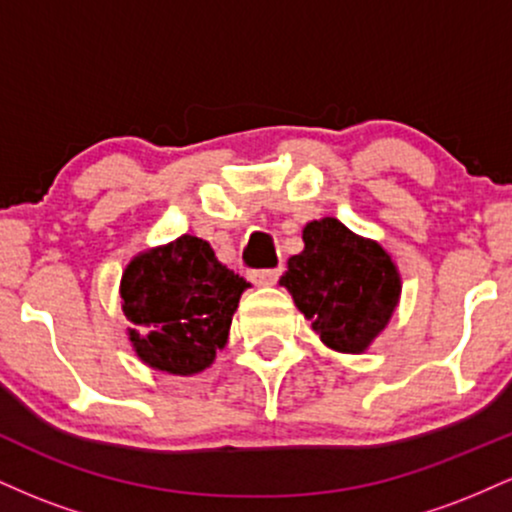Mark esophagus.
<instances>
[{"label":"esophagus","mask_w":512,"mask_h":512,"mask_svg":"<svg viewBox=\"0 0 512 512\" xmlns=\"http://www.w3.org/2000/svg\"><path fill=\"white\" fill-rule=\"evenodd\" d=\"M281 276V267L276 269H257V272L250 274V279L255 281L257 286H274Z\"/></svg>","instance_id":"esophagus-1"}]
</instances>
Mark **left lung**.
I'll return each mask as SVG.
<instances>
[{
    "label": "left lung",
    "instance_id": "left-lung-1",
    "mask_svg": "<svg viewBox=\"0 0 512 512\" xmlns=\"http://www.w3.org/2000/svg\"><path fill=\"white\" fill-rule=\"evenodd\" d=\"M303 243L279 284L313 322L322 344L342 354H363L399 303L397 264L383 245L356 236L332 216L310 221Z\"/></svg>",
    "mask_w": 512,
    "mask_h": 512
}]
</instances>
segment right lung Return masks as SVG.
I'll list each match as a JSON object with an SVG mask.
<instances>
[{
    "instance_id": "obj_1",
    "label": "right lung",
    "mask_w": 512,
    "mask_h": 512,
    "mask_svg": "<svg viewBox=\"0 0 512 512\" xmlns=\"http://www.w3.org/2000/svg\"><path fill=\"white\" fill-rule=\"evenodd\" d=\"M248 286L197 236L185 233L139 252L120 281L122 313L132 322L129 342L154 370L202 373L226 346L233 313Z\"/></svg>"
}]
</instances>
